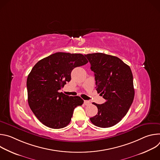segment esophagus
Here are the masks:
<instances>
[{"mask_svg": "<svg viewBox=\"0 0 160 160\" xmlns=\"http://www.w3.org/2000/svg\"><path fill=\"white\" fill-rule=\"evenodd\" d=\"M90 104V102L89 101H87V100L84 101V104L85 105H88Z\"/></svg>", "mask_w": 160, "mask_h": 160, "instance_id": "obj_1", "label": "esophagus"}]
</instances>
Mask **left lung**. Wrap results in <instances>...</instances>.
Wrapping results in <instances>:
<instances>
[{"label":"left lung","mask_w":160,"mask_h":160,"mask_svg":"<svg viewBox=\"0 0 160 160\" xmlns=\"http://www.w3.org/2000/svg\"><path fill=\"white\" fill-rule=\"evenodd\" d=\"M94 72L96 90L106 100L93 102L98 109L90 118L94 125L108 128L117 124L126 115L134 98L133 75L129 66L120 58L103 53L85 54Z\"/></svg>","instance_id":"1"}]
</instances>
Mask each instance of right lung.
I'll use <instances>...</instances> for the list:
<instances>
[{"instance_id":"1","label":"right lung","mask_w":160,"mask_h":160,"mask_svg":"<svg viewBox=\"0 0 160 160\" xmlns=\"http://www.w3.org/2000/svg\"><path fill=\"white\" fill-rule=\"evenodd\" d=\"M87 62L82 54L56 52L40 60L33 67L27 81L28 102L44 125L59 129L70 123L74 109L82 105L83 100L58 90L71 80L75 68Z\"/></svg>"}]
</instances>
